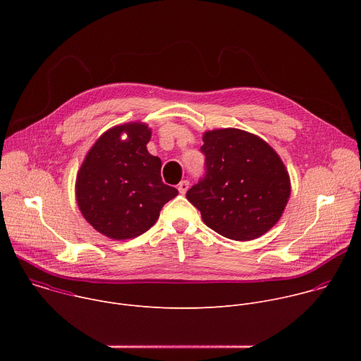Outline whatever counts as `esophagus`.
Masks as SVG:
<instances>
[{
	"mask_svg": "<svg viewBox=\"0 0 361 361\" xmlns=\"http://www.w3.org/2000/svg\"><path fill=\"white\" fill-rule=\"evenodd\" d=\"M188 185H190V183H188L187 180H183V181L177 185V188H178L180 194H185V192H187V190H188Z\"/></svg>",
	"mask_w": 361,
	"mask_h": 361,
	"instance_id": "esophagus-1",
	"label": "esophagus"
}]
</instances>
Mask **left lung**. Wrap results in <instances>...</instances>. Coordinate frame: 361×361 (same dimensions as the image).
Wrapping results in <instances>:
<instances>
[{"instance_id": "1", "label": "left lung", "mask_w": 361, "mask_h": 361, "mask_svg": "<svg viewBox=\"0 0 361 361\" xmlns=\"http://www.w3.org/2000/svg\"><path fill=\"white\" fill-rule=\"evenodd\" d=\"M205 177L187 191L205 226L235 241L266 234L283 216L291 194L288 171L276 149L238 128L202 134Z\"/></svg>"}]
</instances>
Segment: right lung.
<instances>
[{"label": "right lung", "instance_id": "obj_1", "mask_svg": "<svg viewBox=\"0 0 361 361\" xmlns=\"http://www.w3.org/2000/svg\"><path fill=\"white\" fill-rule=\"evenodd\" d=\"M151 128L141 121L102 133L77 173L75 200L82 217L113 240L141 235L178 191L161 180V160L151 156Z\"/></svg>", "mask_w": 361, "mask_h": 361}]
</instances>
